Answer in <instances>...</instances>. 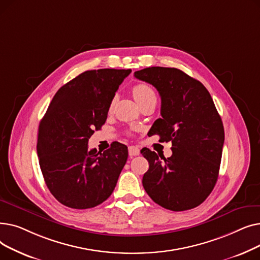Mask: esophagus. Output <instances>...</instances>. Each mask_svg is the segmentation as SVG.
Here are the masks:
<instances>
[{"label": "esophagus", "mask_w": 260, "mask_h": 260, "mask_svg": "<svg viewBox=\"0 0 260 260\" xmlns=\"http://www.w3.org/2000/svg\"><path fill=\"white\" fill-rule=\"evenodd\" d=\"M128 154L131 157L138 156L140 154V149L137 146H129L128 147Z\"/></svg>", "instance_id": "1"}]
</instances>
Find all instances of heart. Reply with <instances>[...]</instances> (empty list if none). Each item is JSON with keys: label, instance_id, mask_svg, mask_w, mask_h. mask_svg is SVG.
Instances as JSON below:
<instances>
[{"label": "heart", "instance_id": "1", "mask_svg": "<svg viewBox=\"0 0 260 260\" xmlns=\"http://www.w3.org/2000/svg\"><path fill=\"white\" fill-rule=\"evenodd\" d=\"M133 94H134V98L135 100L137 101V103L140 105L144 102L147 101H157V94L155 92V90L145 83H139V84H136L133 87ZM116 102V99L114 98L111 102V105H109V108H113L114 104Z\"/></svg>", "mask_w": 260, "mask_h": 260}]
</instances>
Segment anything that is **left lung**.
<instances>
[{
  "label": "left lung",
  "mask_w": 260,
  "mask_h": 260,
  "mask_svg": "<svg viewBox=\"0 0 260 260\" xmlns=\"http://www.w3.org/2000/svg\"><path fill=\"white\" fill-rule=\"evenodd\" d=\"M135 77L158 90L161 118L149 135L172 141L173 152L161 160L151 149H141L149 165L142 179L145 192L165 209H194L211 194L219 174L224 142L221 118L208 89L180 70L147 67L135 72Z\"/></svg>",
  "instance_id": "8db88e82"
}]
</instances>
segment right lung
I'll use <instances>...</instances> for the list:
<instances>
[{"label":"right lung","instance_id":"add662e5","mask_svg":"<svg viewBox=\"0 0 260 260\" xmlns=\"http://www.w3.org/2000/svg\"><path fill=\"white\" fill-rule=\"evenodd\" d=\"M131 73L113 68L82 73L56 92L40 122V168L50 193L68 208H93L115 189L127 146L113 142L101 153L88 149V139L105 123L115 92Z\"/></svg>","mask_w":260,"mask_h":260}]
</instances>
